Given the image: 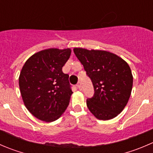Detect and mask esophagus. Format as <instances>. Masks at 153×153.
<instances>
[{
  "label": "esophagus",
  "instance_id": "obj_1",
  "mask_svg": "<svg viewBox=\"0 0 153 153\" xmlns=\"http://www.w3.org/2000/svg\"><path fill=\"white\" fill-rule=\"evenodd\" d=\"M77 87H78V89H79V90H81V89H82V88H81V83H78V84H77Z\"/></svg>",
  "mask_w": 153,
  "mask_h": 153
}]
</instances>
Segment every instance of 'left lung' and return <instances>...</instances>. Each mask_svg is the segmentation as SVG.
I'll use <instances>...</instances> for the list:
<instances>
[{
	"mask_svg": "<svg viewBox=\"0 0 153 153\" xmlns=\"http://www.w3.org/2000/svg\"><path fill=\"white\" fill-rule=\"evenodd\" d=\"M73 50L94 87V96L87 99L88 109L100 120L116 117L131 96L133 76L128 64L110 51L83 48Z\"/></svg>",
	"mask_w": 153,
	"mask_h": 153,
	"instance_id": "left-lung-1",
	"label": "left lung"
}]
</instances>
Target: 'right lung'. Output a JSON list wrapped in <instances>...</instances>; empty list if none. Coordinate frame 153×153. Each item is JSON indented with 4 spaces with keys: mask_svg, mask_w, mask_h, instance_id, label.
I'll use <instances>...</instances> for the list:
<instances>
[{
    "mask_svg": "<svg viewBox=\"0 0 153 153\" xmlns=\"http://www.w3.org/2000/svg\"><path fill=\"white\" fill-rule=\"evenodd\" d=\"M72 50L51 48L35 53L26 60L19 78L22 100L37 119L57 120L69 105L72 93L69 75L62 68Z\"/></svg>",
    "mask_w": 153,
    "mask_h": 153,
    "instance_id": "obj_1",
    "label": "right lung"
}]
</instances>
